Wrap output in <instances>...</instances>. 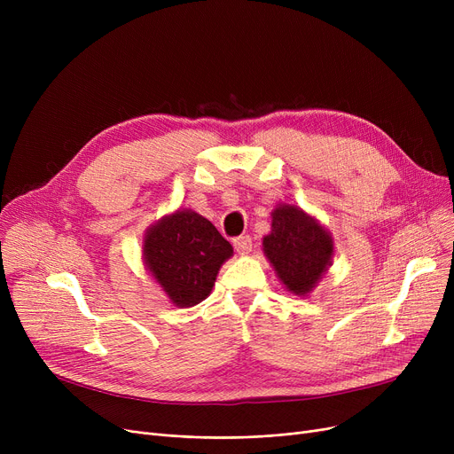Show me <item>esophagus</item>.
<instances>
[{"label": "esophagus", "mask_w": 454, "mask_h": 454, "mask_svg": "<svg viewBox=\"0 0 454 454\" xmlns=\"http://www.w3.org/2000/svg\"><path fill=\"white\" fill-rule=\"evenodd\" d=\"M233 248L239 254H248L252 250V237L250 235H239L231 241Z\"/></svg>", "instance_id": "1"}]
</instances>
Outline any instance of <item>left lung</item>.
Here are the masks:
<instances>
[{
    "label": "left lung",
    "mask_w": 454,
    "mask_h": 454,
    "mask_svg": "<svg viewBox=\"0 0 454 454\" xmlns=\"http://www.w3.org/2000/svg\"><path fill=\"white\" fill-rule=\"evenodd\" d=\"M263 247L279 279L294 294L311 291L331 265L329 233L294 206L274 209L272 231L263 239Z\"/></svg>",
    "instance_id": "1"
}]
</instances>
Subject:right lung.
<instances>
[{"mask_svg":"<svg viewBox=\"0 0 454 454\" xmlns=\"http://www.w3.org/2000/svg\"><path fill=\"white\" fill-rule=\"evenodd\" d=\"M231 245L195 211H176L149 228L145 265L178 307H193L213 289Z\"/></svg>","mask_w":454,"mask_h":454,"instance_id":"obj_1","label":"right lung"}]
</instances>
